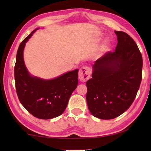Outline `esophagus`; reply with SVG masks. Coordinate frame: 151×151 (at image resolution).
I'll list each match as a JSON object with an SVG mask.
<instances>
[{"mask_svg": "<svg viewBox=\"0 0 151 151\" xmlns=\"http://www.w3.org/2000/svg\"><path fill=\"white\" fill-rule=\"evenodd\" d=\"M91 70L88 67H83L80 69L78 73V78L82 82H86L90 77Z\"/></svg>", "mask_w": 151, "mask_h": 151, "instance_id": "34e87169", "label": "esophagus"}]
</instances>
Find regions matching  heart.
Returning a JSON list of instances; mask_svg holds the SVG:
<instances>
[{
	"mask_svg": "<svg viewBox=\"0 0 151 151\" xmlns=\"http://www.w3.org/2000/svg\"><path fill=\"white\" fill-rule=\"evenodd\" d=\"M99 36H101V34H99ZM110 43L108 40H105L103 43H102L101 45L99 47V52L100 53H104L110 49Z\"/></svg>",
	"mask_w": 151,
	"mask_h": 151,
	"instance_id": "heart-1",
	"label": "heart"
}]
</instances>
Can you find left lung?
Listing matches in <instances>:
<instances>
[{"instance_id":"8db88e82","label":"left lung","mask_w":151,"mask_h":151,"mask_svg":"<svg viewBox=\"0 0 151 151\" xmlns=\"http://www.w3.org/2000/svg\"><path fill=\"white\" fill-rule=\"evenodd\" d=\"M117 45L95 61L92 78L86 82L87 104L91 114L101 119H114L132 104L142 78V56L127 33L115 31Z\"/></svg>"}]
</instances>
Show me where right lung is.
<instances>
[{
  "label": "right lung",
  "instance_id": "add662e5",
  "mask_svg": "<svg viewBox=\"0 0 151 151\" xmlns=\"http://www.w3.org/2000/svg\"><path fill=\"white\" fill-rule=\"evenodd\" d=\"M37 29L32 32L19 47L14 69L15 88L19 101L29 113L41 119H50L65 111L77 87L78 69L50 80L31 75L24 64L23 51L26 43Z\"/></svg>",
  "mask_w": 151,
  "mask_h": 151
}]
</instances>
